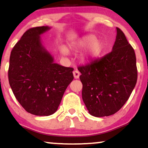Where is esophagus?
<instances>
[{
	"label": "esophagus",
	"mask_w": 148,
	"mask_h": 148,
	"mask_svg": "<svg viewBox=\"0 0 148 148\" xmlns=\"http://www.w3.org/2000/svg\"><path fill=\"white\" fill-rule=\"evenodd\" d=\"M73 75H74V77L75 79H78L79 77V75H80V73L79 71L77 70H75L73 72Z\"/></svg>",
	"instance_id": "34e87169"
}]
</instances>
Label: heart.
Returning <instances> with one entry per match:
<instances>
[{
  "mask_svg": "<svg viewBox=\"0 0 148 148\" xmlns=\"http://www.w3.org/2000/svg\"><path fill=\"white\" fill-rule=\"evenodd\" d=\"M86 51L83 54V58L84 60H89L98 56L103 50L102 42L96 40V36L94 35H88L84 36L78 41L75 42L73 47L83 49L87 47ZM60 51L64 55L69 54V50L65 46L60 47Z\"/></svg>",
  "mask_w": 148,
  "mask_h": 148,
  "instance_id": "1",
  "label": "heart"
}]
</instances>
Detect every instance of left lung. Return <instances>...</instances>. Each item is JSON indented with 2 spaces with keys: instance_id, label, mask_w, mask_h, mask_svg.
I'll list each match as a JSON object with an SVG mask.
<instances>
[{
  "instance_id": "left-lung-1",
  "label": "left lung",
  "mask_w": 148,
  "mask_h": 148,
  "mask_svg": "<svg viewBox=\"0 0 148 148\" xmlns=\"http://www.w3.org/2000/svg\"><path fill=\"white\" fill-rule=\"evenodd\" d=\"M83 84L82 99L89 113L108 116L128 100L137 79L136 56L121 29L116 27L112 50L100 59L78 67Z\"/></svg>"
}]
</instances>
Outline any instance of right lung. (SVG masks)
<instances>
[{"label":"right lung","instance_id":"1","mask_svg":"<svg viewBox=\"0 0 148 148\" xmlns=\"http://www.w3.org/2000/svg\"><path fill=\"white\" fill-rule=\"evenodd\" d=\"M48 26L30 28L11 52L9 82L16 99L30 114L49 116L57 110L62 98L73 79L71 67L54 63L42 45L40 35Z\"/></svg>","mask_w":148,"mask_h":148}]
</instances>
